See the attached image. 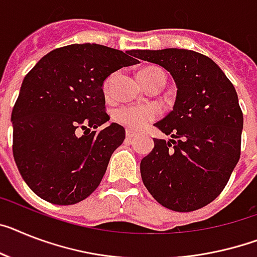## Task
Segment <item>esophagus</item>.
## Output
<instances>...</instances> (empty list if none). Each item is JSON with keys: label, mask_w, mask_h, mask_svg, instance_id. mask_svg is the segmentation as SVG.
<instances>
[{"label": "esophagus", "mask_w": 257, "mask_h": 257, "mask_svg": "<svg viewBox=\"0 0 257 257\" xmlns=\"http://www.w3.org/2000/svg\"><path fill=\"white\" fill-rule=\"evenodd\" d=\"M136 137V133L133 131H126V139L128 140H132Z\"/></svg>", "instance_id": "esophagus-1"}]
</instances>
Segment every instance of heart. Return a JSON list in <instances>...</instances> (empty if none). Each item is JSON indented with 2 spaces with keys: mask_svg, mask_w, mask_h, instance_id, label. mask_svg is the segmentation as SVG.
<instances>
[{
  "mask_svg": "<svg viewBox=\"0 0 257 257\" xmlns=\"http://www.w3.org/2000/svg\"><path fill=\"white\" fill-rule=\"evenodd\" d=\"M157 75H162L163 78H166L165 73H163L162 69L155 68V66H149V68L142 69L141 72L139 73V78L140 81H145V79L153 78V77H157ZM113 79H115V74H111L104 81L103 90H104L105 94H108L109 90H111ZM113 117H115L118 124L124 125L129 129H133V131H140V129L145 128L149 122L158 117V111L153 105L126 104L116 108Z\"/></svg>",
  "mask_w": 257,
  "mask_h": 257,
  "instance_id": "heart-1",
  "label": "heart"
}]
</instances>
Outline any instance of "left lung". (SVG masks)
<instances>
[{"label": "left lung", "mask_w": 257, "mask_h": 257, "mask_svg": "<svg viewBox=\"0 0 257 257\" xmlns=\"http://www.w3.org/2000/svg\"><path fill=\"white\" fill-rule=\"evenodd\" d=\"M139 59L174 77V109L155 124L172 140L154 139L141 161L150 195L174 212H193L218 197L240 158L243 112L230 79L212 59L189 49L139 51Z\"/></svg>", "instance_id": "8db88e82"}]
</instances>
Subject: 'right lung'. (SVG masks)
<instances>
[{"label":"right lung","mask_w":257,"mask_h":257,"mask_svg":"<svg viewBox=\"0 0 257 257\" xmlns=\"http://www.w3.org/2000/svg\"><path fill=\"white\" fill-rule=\"evenodd\" d=\"M139 51L72 44L45 55L23 79L12 112L13 154L23 180L39 197L73 205L98 188L125 129L105 112L103 82L135 65ZM85 132L78 136L79 129Z\"/></svg>","instance_id":"obj_1"}]
</instances>
